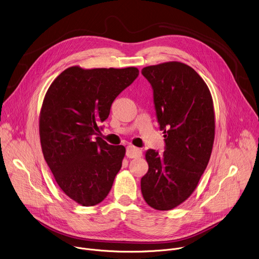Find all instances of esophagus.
<instances>
[{
    "instance_id": "34e87169",
    "label": "esophagus",
    "mask_w": 259,
    "mask_h": 259,
    "mask_svg": "<svg viewBox=\"0 0 259 259\" xmlns=\"http://www.w3.org/2000/svg\"><path fill=\"white\" fill-rule=\"evenodd\" d=\"M142 155V152L137 149V147L133 146V145H128L127 149H126V156L127 158H130V159H133V158H139L141 157Z\"/></svg>"
}]
</instances>
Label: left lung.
I'll return each instance as SVG.
<instances>
[{"instance_id":"obj_1","label":"left lung","mask_w":259,"mask_h":259,"mask_svg":"<svg viewBox=\"0 0 259 259\" xmlns=\"http://www.w3.org/2000/svg\"><path fill=\"white\" fill-rule=\"evenodd\" d=\"M150 82L160 130L163 154L147 150L149 171L141 178L143 199L157 210H171L197 188L213 147L215 121L208 86L191 66L165 62L143 67Z\"/></svg>"}]
</instances>
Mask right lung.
Returning a JSON list of instances; mask_svg holds the SVG:
<instances>
[{
  "mask_svg": "<svg viewBox=\"0 0 259 259\" xmlns=\"http://www.w3.org/2000/svg\"><path fill=\"white\" fill-rule=\"evenodd\" d=\"M138 75L136 67L71 66L45 95L40 114L43 155L59 188L78 204L97 205L113 187L126 150L99 137L101 123Z\"/></svg>",
  "mask_w": 259,
  "mask_h": 259,
  "instance_id": "1",
  "label": "right lung"
}]
</instances>
